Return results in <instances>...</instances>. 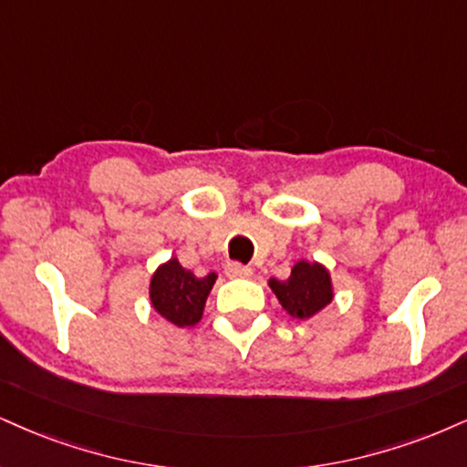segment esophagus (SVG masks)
<instances>
[{"label":"esophagus","mask_w":467,"mask_h":467,"mask_svg":"<svg viewBox=\"0 0 467 467\" xmlns=\"http://www.w3.org/2000/svg\"><path fill=\"white\" fill-rule=\"evenodd\" d=\"M224 275H227L229 279H246L251 277L253 270L249 266H243V264L238 262H227L224 264Z\"/></svg>","instance_id":"1"}]
</instances>
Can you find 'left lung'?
<instances>
[{
  "instance_id": "left-lung-1",
  "label": "left lung",
  "mask_w": 467,
  "mask_h": 467,
  "mask_svg": "<svg viewBox=\"0 0 467 467\" xmlns=\"http://www.w3.org/2000/svg\"><path fill=\"white\" fill-rule=\"evenodd\" d=\"M268 285L279 298L281 307L296 320L312 318L336 296L329 268L309 260H298L290 270V277L284 281L268 279Z\"/></svg>"
}]
</instances>
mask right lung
<instances>
[{"label": "right lung", "instance_id": "right-lung-1", "mask_svg": "<svg viewBox=\"0 0 467 467\" xmlns=\"http://www.w3.org/2000/svg\"><path fill=\"white\" fill-rule=\"evenodd\" d=\"M216 273L197 277L182 266L177 255H172L153 270L149 281V303L153 312L171 325L180 329L194 327L203 316L205 301L216 284Z\"/></svg>", "mask_w": 467, "mask_h": 467}]
</instances>
